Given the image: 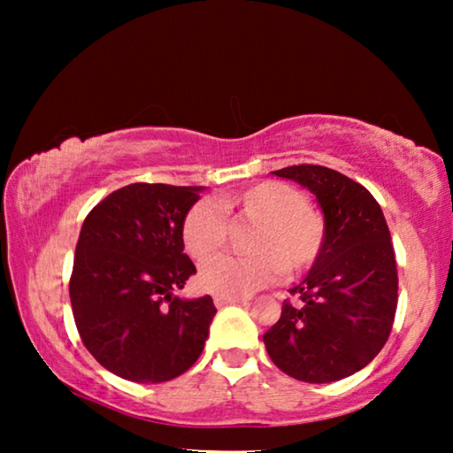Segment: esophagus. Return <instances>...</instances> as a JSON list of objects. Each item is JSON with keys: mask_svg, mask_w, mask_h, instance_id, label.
<instances>
[{"mask_svg": "<svg viewBox=\"0 0 453 453\" xmlns=\"http://www.w3.org/2000/svg\"><path fill=\"white\" fill-rule=\"evenodd\" d=\"M213 303H216L218 308H224V305L243 303V300H240V297H213Z\"/></svg>", "mask_w": 453, "mask_h": 453, "instance_id": "1", "label": "esophagus"}]
</instances>
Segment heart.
<instances>
[{"mask_svg":"<svg viewBox=\"0 0 453 453\" xmlns=\"http://www.w3.org/2000/svg\"><path fill=\"white\" fill-rule=\"evenodd\" d=\"M243 218L257 229L251 257L216 256L199 270V286L218 297H245L270 286L280 272L297 275L316 264L326 243V218L289 183L259 181L218 202H197L181 226L183 248L194 259L210 257L224 245L226 218Z\"/></svg>","mask_w":453,"mask_h":453,"instance_id":"obj_1","label":"heart"}]
</instances>
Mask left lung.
Segmentation results:
<instances>
[{
    "instance_id": "8db88e82",
    "label": "left lung",
    "mask_w": 453,
    "mask_h": 453,
    "mask_svg": "<svg viewBox=\"0 0 453 453\" xmlns=\"http://www.w3.org/2000/svg\"><path fill=\"white\" fill-rule=\"evenodd\" d=\"M316 196L326 243L281 316L264 334L272 362L308 383H329L365 367L386 346L397 308L394 245L380 203L362 183L324 165L272 172Z\"/></svg>"
}]
</instances>
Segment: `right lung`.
<instances>
[{
    "label": "right lung",
    "instance_id": "obj_1",
    "mask_svg": "<svg viewBox=\"0 0 453 453\" xmlns=\"http://www.w3.org/2000/svg\"><path fill=\"white\" fill-rule=\"evenodd\" d=\"M202 188L132 183L102 199L75 245L70 300L83 346L105 370L162 383L202 356L216 305L183 300L196 265L181 226Z\"/></svg>",
    "mask_w": 453,
    "mask_h": 453
}]
</instances>
